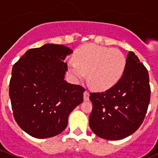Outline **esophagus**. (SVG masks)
I'll return each mask as SVG.
<instances>
[{
    "mask_svg": "<svg viewBox=\"0 0 158 158\" xmlns=\"http://www.w3.org/2000/svg\"><path fill=\"white\" fill-rule=\"evenodd\" d=\"M89 100V93L88 91H85L84 93V100L88 101Z\"/></svg>",
    "mask_w": 158,
    "mask_h": 158,
    "instance_id": "1",
    "label": "esophagus"
}]
</instances>
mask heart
I'll use <instances>...</instances> for the list:
<instances>
[{
    "label": "heart",
    "instance_id": "b5f03b06",
    "mask_svg": "<svg viewBox=\"0 0 158 158\" xmlns=\"http://www.w3.org/2000/svg\"><path fill=\"white\" fill-rule=\"evenodd\" d=\"M126 63V58L118 49L90 43L77 50L74 62L69 61L68 68L74 80H83L88 73L90 86L96 89H107L120 79Z\"/></svg>",
    "mask_w": 158,
    "mask_h": 158
}]
</instances>
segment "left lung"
<instances>
[{"label": "left lung", "mask_w": 158, "mask_h": 158, "mask_svg": "<svg viewBox=\"0 0 158 158\" xmlns=\"http://www.w3.org/2000/svg\"><path fill=\"white\" fill-rule=\"evenodd\" d=\"M89 126L101 139L119 140L132 135L144 120L150 100L149 73L132 51L122 77L105 92L90 93Z\"/></svg>", "instance_id": "1"}]
</instances>
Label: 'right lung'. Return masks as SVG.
Listing matches in <instances>:
<instances>
[{
    "label": "right lung",
    "mask_w": 158,
    "mask_h": 158,
    "mask_svg": "<svg viewBox=\"0 0 158 158\" xmlns=\"http://www.w3.org/2000/svg\"><path fill=\"white\" fill-rule=\"evenodd\" d=\"M72 50L45 44L30 49L12 67L9 97L16 122L37 139L62 133L71 111L83 101L84 87L64 80Z\"/></svg>",
    "instance_id": "1"
}]
</instances>
